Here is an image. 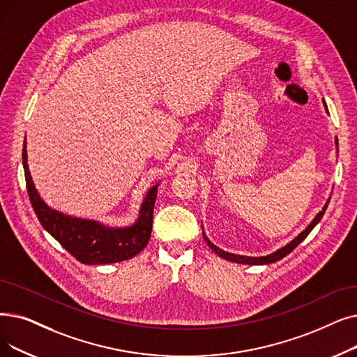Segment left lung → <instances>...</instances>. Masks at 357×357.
<instances>
[{
    "instance_id": "obj_1",
    "label": "left lung",
    "mask_w": 357,
    "mask_h": 357,
    "mask_svg": "<svg viewBox=\"0 0 357 357\" xmlns=\"http://www.w3.org/2000/svg\"><path fill=\"white\" fill-rule=\"evenodd\" d=\"M324 105H325V102H324ZM325 107H327V105H325ZM335 144L338 146V140H335ZM328 203L330 201H327V204L324 206V208H322V211H319L317 215H315V219L311 222V225H309L302 234L299 235V236H296L294 238L291 242H289L286 246H283V248H280V250H277L275 252H273V254H270V255H267V257H243V255H235V254H229V252H225V251H222L220 248H217L215 245H213L208 239H207V236L204 235V231H203V236H204V239H206V242H207V245L211 248V250L219 255V257H222V258H225V259H227V261H231V262H238V264H271V262H275V261H278V259H282V258H284L287 254H290L294 248H296L309 234H311V230L317 226V223L322 219V215H324V213H325V210H327V206H328Z\"/></svg>"
}]
</instances>
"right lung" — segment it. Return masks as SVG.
Returning <instances> with one entry per match:
<instances>
[{"mask_svg":"<svg viewBox=\"0 0 357 357\" xmlns=\"http://www.w3.org/2000/svg\"><path fill=\"white\" fill-rule=\"evenodd\" d=\"M23 167L29 199L43 229L63 245L83 264H112L132 258L149 243L153 227V208L158 195V185L147 192L140 217L135 225L123 229H111L98 222L75 219L46 206L38 194L27 166L26 140L23 144Z\"/></svg>","mask_w":357,"mask_h":357,"instance_id":"add662e5","label":"right lung"}]
</instances>
